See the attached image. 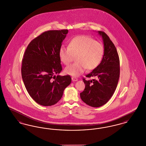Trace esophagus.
Returning a JSON list of instances; mask_svg holds the SVG:
<instances>
[{"mask_svg": "<svg viewBox=\"0 0 146 146\" xmlns=\"http://www.w3.org/2000/svg\"><path fill=\"white\" fill-rule=\"evenodd\" d=\"M72 80L73 82H76L78 80V79L76 78V77H74V76H72Z\"/></svg>", "mask_w": 146, "mask_h": 146, "instance_id": "esophagus-1", "label": "esophagus"}]
</instances>
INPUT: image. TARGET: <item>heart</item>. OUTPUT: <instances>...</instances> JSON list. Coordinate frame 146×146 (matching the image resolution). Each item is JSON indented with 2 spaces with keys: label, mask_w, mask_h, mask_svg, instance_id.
Returning a JSON list of instances; mask_svg holds the SVG:
<instances>
[{
  "label": "heart",
  "mask_w": 146,
  "mask_h": 146,
  "mask_svg": "<svg viewBox=\"0 0 146 146\" xmlns=\"http://www.w3.org/2000/svg\"><path fill=\"white\" fill-rule=\"evenodd\" d=\"M104 47L101 42L96 41L88 35H79L70 40L68 47L61 46L59 56L67 66L76 56V62L67 67L65 72L73 76H78L86 70L97 68L104 55Z\"/></svg>",
  "instance_id": "b5f03b06"
}]
</instances>
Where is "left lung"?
I'll return each instance as SVG.
<instances>
[{"instance_id": "left-lung-1", "label": "left lung", "mask_w": 146, "mask_h": 146, "mask_svg": "<svg viewBox=\"0 0 146 146\" xmlns=\"http://www.w3.org/2000/svg\"><path fill=\"white\" fill-rule=\"evenodd\" d=\"M104 43V53L97 68L86 75L92 80L83 79L84 90L80 94L84 102L91 107H99L106 104L113 96L120 76V61L114 44L104 32L99 31Z\"/></svg>"}]
</instances>
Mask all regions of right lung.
I'll use <instances>...</instances> for the list:
<instances>
[{"mask_svg": "<svg viewBox=\"0 0 146 146\" xmlns=\"http://www.w3.org/2000/svg\"><path fill=\"white\" fill-rule=\"evenodd\" d=\"M68 32L67 29L45 31L30 42L25 52L22 78L29 95L42 106L57 104L71 83L70 75L55 76L62 70L59 50Z\"/></svg>", "mask_w": 146, "mask_h": 146, "instance_id": "obj_1", "label": "right lung"}]
</instances>
